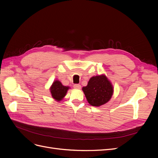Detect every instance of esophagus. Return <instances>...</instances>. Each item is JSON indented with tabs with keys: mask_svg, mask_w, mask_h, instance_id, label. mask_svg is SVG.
Segmentation results:
<instances>
[{
	"mask_svg": "<svg viewBox=\"0 0 158 158\" xmlns=\"http://www.w3.org/2000/svg\"><path fill=\"white\" fill-rule=\"evenodd\" d=\"M74 88L76 89H80L81 88V85L80 84H74Z\"/></svg>",
	"mask_w": 158,
	"mask_h": 158,
	"instance_id": "34e87169",
	"label": "esophagus"
}]
</instances>
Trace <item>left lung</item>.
Returning <instances> with one entry per match:
<instances>
[{
    "label": "left lung",
    "mask_w": 158,
    "mask_h": 158,
    "mask_svg": "<svg viewBox=\"0 0 158 158\" xmlns=\"http://www.w3.org/2000/svg\"><path fill=\"white\" fill-rule=\"evenodd\" d=\"M82 90L88 103L95 107L107 103L113 94V85L104 74L91 78Z\"/></svg>",
    "instance_id": "8db88e82"
}]
</instances>
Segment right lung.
<instances>
[{"label": "right lung", "instance_id": "obj_1", "mask_svg": "<svg viewBox=\"0 0 158 158\" xmlns=\"http://www.w3.org/2000/svg\"><path fill=\"white\" fill-rule=\"evenodd\" d=\"M69 88V86L63 85L60 81L55 80L50 88L52 98H53L57 102H60L66 95Z\"/></svg>", "mask_w": 158, "mask_h": 158}]
</instances>
